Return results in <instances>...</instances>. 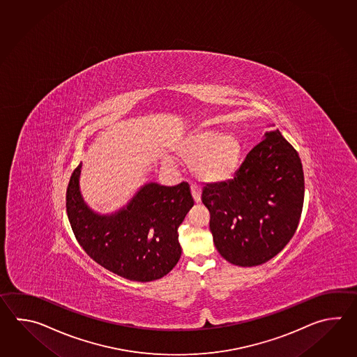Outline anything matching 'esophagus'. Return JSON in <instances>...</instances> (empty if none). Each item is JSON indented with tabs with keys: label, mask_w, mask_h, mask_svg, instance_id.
<instances>
[{
	"label": "esophagus",
	"mask_w": 357,
	"mask_h": 357,
	"mask_svg": "<svg viewBox=\"0 0 357 357\" xmlns=\"http://www.w3.org/2000/svg\"><path fill=\"white\" fill-rule=\"evenodd\" d=\"M191 194L194 197V202L199 204L202 202V188L197 185H191Z\"/></svg>",
	"instance_id": "esophagus-1"
}]
</instances>
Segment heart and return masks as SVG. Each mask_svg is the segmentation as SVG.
<instances>
[{
  "instance_id": "obj_1",
  "label": "heart",
  "mask_w": 357,
  "mask_h": 357,
  "mask_svg": "<svg viewBox=\"0 0 357 357\" xmlns=\"http://www.w3.org/2000/svg\"><path fill=\"white\" fill-rule=\"evenodd\" d=\"M182 160L191 163L195 175L205 182H225L236 175L243 145L231 132L203 130L190 134L177 146Z\"/></svg>"
}]
</instances>
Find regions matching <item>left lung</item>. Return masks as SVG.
<instances>
[{"mask_svg": "<svg viewBox=\"0 0 357 357\" xmlns=\"http://www.w3.org/2000/svg\"><path fill=\"white\" fill-rule=\"evenodd\" d=\"M305 182L296 149L280 130L248 153L229 181L208 183L202 202L211 213L213 241L240 266L264 264L289 243L303 212Z\"/></svg>", "mask_w": 357, "mask_h": 357, "instance_id": "left-lung-1", "label": "left lung"}]
</instances>
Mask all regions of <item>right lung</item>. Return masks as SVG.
<instances>
[{"label":"right lung","mask_w":357,"mask_h":357,"mask_svg":"<svg viewBox=\"0 0 357 357\" xmlns=\"http://www.w3.org/2000/svg\"><path fill=\"white\" fill-rule=\"evenodd\" d=\"M82 163L66 191V212L77 243L99 266L130 281L151 282L169 273L181 257L178 232L194 205L188 182H148L112 214L93 212L80 192Z\"/></svg>","instance_id":"right-lung-1"}]
</instances>
